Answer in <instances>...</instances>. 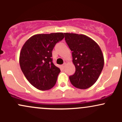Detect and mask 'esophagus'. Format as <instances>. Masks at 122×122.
<instances>
[{"label":"esophagus","instance_id":"1","mask_svg":"<svg viewBox=\"0 0 122 122\" xmlns=\"http://www.w3.org/2000/svg\"><path fill=\"white\" fill-rule=\"evenodd\" d=\"M65 63H64V64L62 65V68H64V67H65Z\"/></svg>","mask_w":122,"mask_h":122}]
</instances>
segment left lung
I'll return each instance as SVG.
<instances>
[{
    "label": "left lung",
    "instance_id": "8db88e82",
    "mask_svg": "<svg viewBox=\"0 0 122 122\" xmlns=\"http://www.w3.org/2000/svg\"><path fill=\"white\" fill-rule=\"evenodd\" d=\"M65 40L72 51L76 72L70 76L71 84L79 89H87L100 76L104 66V57L96 42L88 36L75 33H64Z\"/></svg>",
    "mask_w": 122,
    "mask_h": 122
}]
</instances>
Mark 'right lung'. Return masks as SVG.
<instances>
[{
    "instance_id": "right-lung-1",
    "label": "right lung",
    "mask_w": 122,
    "mask_h": 122,
    "mask_svg": "<svg viewBox=\"0 0 122 122\" xmlns=\"http://www.w3.org/2000/svg\"><path fill=\"white\" fill-rule=\"evenodd\" d=\"M64 37L62 33L36 34L22 47L20 69L29 82L39 90H48L56 83L60 69L53 63L52 50Z\"/></svg>"
}]
</instances>
